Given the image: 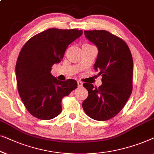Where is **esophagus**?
Instances as JSON below:
<instances>
[{
	"label": "esophagus",
	"instance_id": "34e87169",
	"mask_svg": "<svg viewBox=\"0 0 154 154\" xmlns=\"http://www.w3.org/2000/svg\"><path fill=\"white\" fill-rule=\"evenodd\" d=\"M77 85H78V86H79V87H82V85H83V83H82V82H80V81H77Z\"/></svg>",
	"mask_w": 154,
	"mask_h": 154
}]
</instances>
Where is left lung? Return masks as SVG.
Segmentation results:
<instances>
[{"mask_svg": "<svg viewBox=\"0 0 154 154\" xmlns=\"http://www.w3.org/2000/svg\"><path fill=\"white\" fill-rule=\"evenodd\" d=\"M84 35L98 47L94 69L103 77V83L98 88L83 84L88 96L82 107L93 119L107 121L123 109L133 91V57L126 43L109 32L94 30Z\"/></svg>", "mask_w": 154, "mask_h": 154, "instance_id": "1", "label": "left lung"}]
</instances>
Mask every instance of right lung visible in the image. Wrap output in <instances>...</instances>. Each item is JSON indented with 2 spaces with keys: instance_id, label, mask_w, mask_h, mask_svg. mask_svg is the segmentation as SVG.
<instances>
[{
  "instance_id": "add662e5",
  "label": "right lung",
  "mask_w": 154,
  "mask_h": 154,
  "mask_svg": "<svg viewBox=\"0 0 154 154\" xmlns=\"http://www.w3.org/2000/svg\"><path fill=\"white\" fill-rule=\"evenodd\" d=\"M83 33L82 30L49 29L34 35L23 45L15 68L18 91L31 115L49 120L62 111L61 100L77 87L76 80L59 81L51 67L63 58L69 45Z\"/></svg>"
}]
</instances>
